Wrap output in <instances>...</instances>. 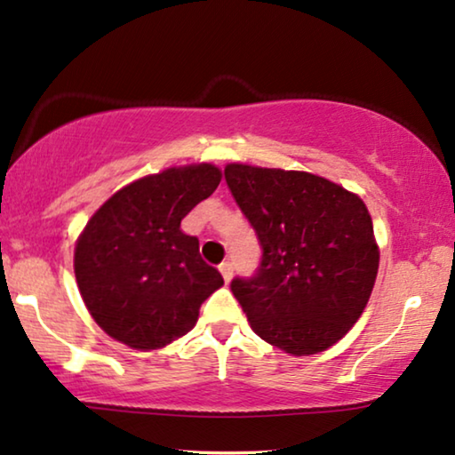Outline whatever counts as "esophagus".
Masks as SVG:
<instances>
[{
	"instance_id": "obj_1",
	"label": "esophagus",
	"mask_w": 455,
	"mask_h": 455,
	"mask_svg": "<svg viewBox=\"0 0 455 455\" xmlns=\"http://www.w3.org/2000/svg\"><path fill=\"white\" fill-rule=\"evenodd\" d=\"M219 270L222 274V278H225V283H230V278H233V264L230 261H222V264L219 266Z\"/></svg>"
}]
</instances>
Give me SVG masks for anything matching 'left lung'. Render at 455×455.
Returning <instances> with one entry per match:
<instances>
[{
  "instance_id": "left-lung-1",
  "label": "left lung",
  "mask_w": 455,
  "mask_h": 455,
  "mask_svg": "<svg viewBox=\"0 0 455 455\" xmlns=\"http://www.w3.org/2000/svg\"><path fill=\"white\" fill-rule=\"evenodd\" d=\"M225 179L261 245L253 276L230 283L253 331L294 356L334 347L367 307L379 267L367 206L303 171L227 164Z\"/></svg>"
}]
</instances>
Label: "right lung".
Segmentation results:
<instances>
[{"mask_svg":"<svg viewBox=\"0 0 455 455\" xmlns=\"http://www.w3.org/2000/svg\"><path fill=\"white\" fill-rule=\"evenodd\" d=\"M222 172L189 164L138 179L88 220L74 251L76 283L102 330L155 350L194 328L200 307L225 284L181 220L214 194Z\"/></svg>","mask_w":455,"mask_h":455,"instance_id":"add662e5","label":"right lung"}]
</instances>
